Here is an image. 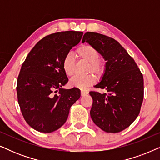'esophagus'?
Wrapping results in <instances>:
<instances>
[{
    "label": "esophagus",
    "instance_id": "esophagus-1",
    "mask_svg": "<svg viewBox=\"0 0 160 160\" xmlns=\"http://www.w3.org/2000/svg\"><path fill=\"white\" fill-rule=\"evenodd\" d=\"M87 94H88V91L87 90H84V89H82V90H81V95L82 96L87 95Z\"/></svg>",
    "mask_w": 160,
    "mask_h": 160
}]
</instances>
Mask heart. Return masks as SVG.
Here are the masks:
<instances>
[{"label": "heart", "instance_id": "heart-1", "mask_svg": "<svg viewBox=\"0 0 160 160\" xmlns=\"http://www.w3.org/2000/svg\"><path fill=\"white\" fill-rule=\"evenodd\" d=\"M76 55L78 58L89 62L87 68V73H94L100 74L104 70V63L102 59L100 58V54L98 50L93 46L84 44L80 46L76 50ZM62 68L68 76H72L75 73V58L72 53H68L65 57L62 62ZM95 78L92 74H89L86 76H76L70 81L71 86L79 89H86L94 84Z\"/></svg>", "mask_w": 160, "mask_h": 160}]
</instances>
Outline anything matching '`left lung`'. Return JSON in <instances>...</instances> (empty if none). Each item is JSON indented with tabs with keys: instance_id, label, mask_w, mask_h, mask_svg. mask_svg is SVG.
Wrapping results in <instances>:
<instances>
[{
	"instance_id": "left-lung-1",
	"label": "left lung",
	"mask_w": 160,
	"mask_h": 160,
	"mask_svg": "<svg viewBox=\"0 0 160 160\" xmlns=\"http://www.w3.org/2000/svg\"><path fill=\"white\" fill-rule=\"evenodd\" d=\"M95 47L106 60L101 82L95 87L107 93L89 92L92 98V119L106 132L117 133L128 128L138 116L143 100V77L133 58L111 37L87 32L82 42Z\"/></svg>"
}]
</instances>
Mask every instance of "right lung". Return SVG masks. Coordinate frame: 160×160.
Masks as SVG:
<instances>
[{
  "instance_id": "1",
  "label": "right lung",
  "mask_w": 160,
  "mask_h": 160,
  "mask_svg": "<svg viewBox=\"0 0 160 160\" xmlns=\"http://www.w3.org/2000/svg\"><path fill=\"white\" fill-rule=\"evenodd\" d=\"M82 36L79 31L48 35L35 45L22 63L17 78V99L26 122L38 132L49 133L61 128L71 106L80 98L78 88H62L68 82L62 62Z\"/></svg>"
}]
</instances>
